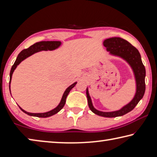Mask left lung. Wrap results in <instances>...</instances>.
<instances>
[{
  "label": "left lung",
  "mask_w": 157,
  "mask_h": 157,
  "mask_svg": "<svg viewBox=\"0 0 157 157\" xmlns=\"http://www.w3.org/2000/svg\"><path fill=\"white\" fill-rule=\"evenodd\" d=\"M103 43L109 55L121 58L130 65L135 80L136 92L132 99L121 109L112 112H103L98 110L93 105L88 87H87V102L90 110L98 116L108 118L121 117L132 110L144 97L145 91V68L142 63L141 54L138 49L132 45L128 41L120 37H111L104 40Z\"/></svg>",
  "instance_id": "8db88e82"
}]
</instances>
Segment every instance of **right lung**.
Returning <instances> with one entry per match:
<instances>
[{
	"label": "right lung",
	"mask_w": 157,
	"mask_h": 157,
	"mask_svg": "<svg viewBox=\"0 0 157 157\" xmlns=\"http://www.w3.org/2000/svg\"><path fill=\"white\" fill-rule=\"evenodd\" d=\"M62 43L60 41H40V42L36 43L34 45H32L29 47V48L25 49L23 50H22L20 53L18 54L17 58L15 60L14 63L12 65V69H11L10 74V91L11 94V90H10V84L11 81H12V74L13 71L16 70V68L17 67V66L20 64V63L26 59L27 58L29 57L35 53L38 52H42V51H52L55 50L59 48V47L61 45ZM77 82H75L73 84H71V86H69L67 89L65 90V91L63 93L62 96L61 100H60V103L59 105H58L56 108L52 109V110H49L48 112H43V113H31V112H28L25 110H24L23 109H22L20 106L18 105L19 108L21 109L22 111L25 113L28 114L29 116L32 117H40V118H46V117H49L51 116H53V115L56 114L58 113L59 111L62 109V108L64 107L65 102H66V98H67V95L69 93H70V90L73 88V87L76 86ZM12 95V94H11Z\"/></svg>",
	"instance_id": "obj_1"
}]
</instances>
